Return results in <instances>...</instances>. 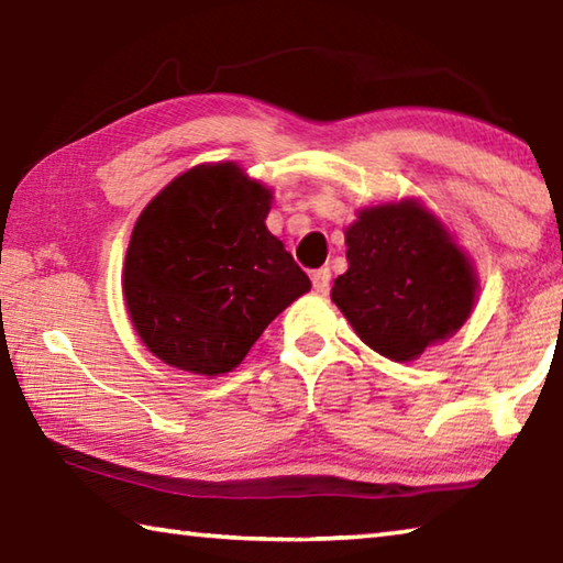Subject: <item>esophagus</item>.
I'll list each match as a JSON object with an SVG mask.
<instances>
[{
	"label": "esophagus",
	"mask_w": 563,
	"mask_h": 563,
	"mask_svg": "<svg viewBox=\"0 0 563 563\" xmlns=\"http://www.w3.org/2000/svg\"><path fill=\"white\" fill-rule=\"evenodd\" d=\"M312 288H316L318 292H328V288H330V268L312 271Z\"/></svg>",
	"instance_id": "obj_1"
}]
</instances>
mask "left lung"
<instances>
[{
  "label": "left lung",
  "mask_w": 563,
  "mask_h": 563,
  "mask_svg": "<svg viewBox=\"0 0 563 563\" xmlns=\"http://www.w3.org/2000/svg\"><path fill=\"white\" fill-rule=\"evenodd\" d=\"M347 271L330 298L357 338L393 362H412L470 320L474 261L417 198L367 206L345 228Z\"/></svg>",
  "instance_id": "left-lung-1"
}]
</instances>
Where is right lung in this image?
<instances>
[{
	"instance_id": "right-lung-1",
	"label": "right lung",
	"mask_w": 563,
	"mask_h": 563,
	"mask_svg": "<svg viewBox=\"0 0 563 563\" xmlns=\"http://www.w3.org/2000/svg\"><path fill=\"white\" fill-rule=\"evenodd\" d=\"M273 190L233 164L184 170L133 225L123 300L141 342L166 365L218 377L310 290L265 225Z\"/></svg>"
}]
</instances>
